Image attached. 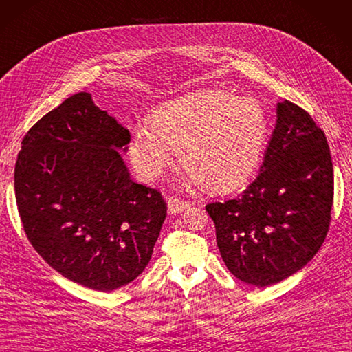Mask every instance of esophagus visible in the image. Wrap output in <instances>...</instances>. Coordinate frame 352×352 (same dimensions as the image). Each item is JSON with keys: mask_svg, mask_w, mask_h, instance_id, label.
Returning a JSON list of instances; mask_svg holds the SVG:
<instances>
[{"mask_svg": "<svg viewBox=\"0 0 352 352\" xmlns=\"http://www.w3.org/2000/svg\"><path fill=\"white\" fill-rule=\"evenodd\" d=\"M188 206H190V202L183 201L182 197L173 196L168 199V212L169 214H178V212L184 211L186 208H188Z\"/></svg>", "mask_w": 352, "mask_h": 352, "instance_id": "1", "label": "esophagus"}]
</instances>
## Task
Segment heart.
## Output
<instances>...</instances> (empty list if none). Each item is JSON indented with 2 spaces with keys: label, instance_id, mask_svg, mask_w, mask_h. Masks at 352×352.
Returning <instances> with one entry per match:
<instances>
[{
  "label": "heart",
  "instance_id": "obj_1",
  "mask_svg": "<svg viewBox=\"0 0 352 352\" xmlns=\"http://www.w3.org/2000/svg\"><path fill=\"white\" fill-rule=\"evenodd\" d=\"M267 116L256 99L217 89L179 96L156 108L137 128L131 157L138 174L157 178L179 160L211 193H229L253 177L263 157Z\"/></svg>",
  "mask_w": 352,
  "mask_h": 352
}]
</instances>
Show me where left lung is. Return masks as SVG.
I'll use <instances>...</instances> for the list:
<instances>
[{
    "label": "left lung",
    "instance_id": "obj_1",
    "mask_svg": "<svg viewBox=\"0 0 352 352\" xmlns=\"http://www.w3.org/2000/svg\"><path fill=\"white\" fill-rule=\"evenodd\" d=\"M276 114L257 178L236 199L205 206L228 269L257 287L283 281L318 253L335 190L324 131L287 99Z\"/></svg>",
    "mask_w": 352,
    "mask_h": 352
}]
</instances>
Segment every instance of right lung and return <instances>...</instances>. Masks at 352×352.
<instances>
[{"label": "right lung", "mask_w": 352, "mask_h": 352, "mask_svg": "<svg viewBox=\"0 0 352 352\" xmlns=\"http://www.w3.org/2000/svg\"><path fill=\"white\" fill-rule=\"evenodd\" d=\"M129 131L86 92L26 132L14 166L25 235L65 278L111 292L148 265L166 217L157 188L133 183L117 148Z\"/></svg>", "instance_id": "obj_1"}]
</instances>
